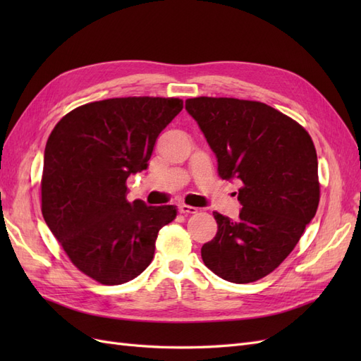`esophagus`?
I'll return each instance as SVG.
<instances>
[{
  "label": "esophagus",
  "mask_w": 361,
  "mask_h": 361,
  "mask_svg": "<svg viewBox=\"0 0 361 361\" xmlns=\"http://www.w3.org/2000/svg\"><path fill=\"white\" fill-rule=\"evenodd\" d=\"M179 211H180V214L188 215V214H195L199 209H197V207H194V206L182 203V204H179Z\"/></svg>",
  "instance_id": "obj_1"
}]
</instances>
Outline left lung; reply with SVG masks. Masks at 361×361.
<instances>
[{"label":"left lung","instance_id":"8db88e82","mask_svg":"<svg viewBox=\"0 0 361 361\" xmlns=\"http://www.w3.org/2000/svg\"><path fill=\"white\" fill-rule=\"evenodd\" d=\"M218 161L221 179L243 183L238 220L218 212L204 265L232 283L268 276L298 244L318 209V158L301 125L267 104L233 97L185 102Z\"/></svg>","mask_w":361,"mask_h":361}]
</instances>
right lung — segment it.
Returning <instances> with one entry per match:
<instances>
[{"label":"right lung","mask_w":361,"mask_h":361,"mask_svg":"<svg viewBox=\"0 0 361 361\" xmlns=\"http://www.w3.org/2000/svg\"><path fill=\"white\" fill-rule=\"evenodd\" d=\"M183 108L173 97H113L75 108L43 155L42 214L72 264L102 285L140 276L176 206L126 200V179L149 167L161 130Z\"/></svg>","instance_id":"1"}]
</instances>
